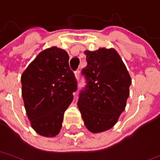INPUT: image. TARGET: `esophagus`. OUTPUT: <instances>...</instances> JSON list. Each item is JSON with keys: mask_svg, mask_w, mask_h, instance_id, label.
<instances>
[{"mask_svg": "<svg viewBox=\"0 0 160 160\" xmlns=\"http://www.w3.org/2000/svg\"><path fill=\"white\" fill-rule=\"evenodd\" d=\"M75 77L77 78V80H79V78H80V72H79V70L75 72Z\"/></svg>", "mask_w": 160, "mask_h": 160, "instance_id": "1", "label": "esophagus"}]
</instances>
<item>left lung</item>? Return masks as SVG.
<instances>
[{"mask_svg":"<svg viewBox=\"0 0 160 160\" xmlns=\"http://www.w3.org/2000/svg\"><path fill=\"white\" fill-rule=\"evenodd\" d=\"M87 66L82 69L87 85L79 95L78 106L90 132L112 128L125 110L131 78L114 48L85 50Z\"/></svg>","mask_w":160,"mask_h":160,"instance_id":"1","label":"left lung"}]
</instances>
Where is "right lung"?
<instances>
[{
	"label": "right lung",
	"mask_w": 160,
	"mask_h": 160,
	"mask_svg": "<svg viewBox=\"0 0 160 160\" xmlns=\"http://www.w3.org/2000/svg\"><path fill=\"white\" fill-rule=\"evenodd\" d=\"M68 54L57 47L38 54L21 76L22 97L31 125L46 138L61 131L63 116L77 91V80L68 66Z\"/></svg>",
	"instance_id": "obj_1"
}]
</instances>
